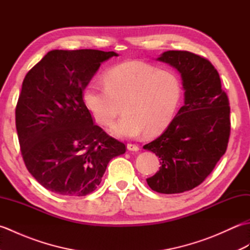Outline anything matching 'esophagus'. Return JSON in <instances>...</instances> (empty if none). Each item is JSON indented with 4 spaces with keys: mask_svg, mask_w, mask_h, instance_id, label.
I'll list each match as a JSON object with an SVG mask.
<instances>
[{
    "mask_svg": "<svg viewBox=\"0 0 250 250\" xmlns=\"http://www.w3.org/2000/svg\"><path fill=\"white\" fill-rule=\"evenodd\" d=\"M126 148H128V149L131 151H139L140 150V147L135 144H128L126 145Z\"/></svg>",
    "mask_w": 250,
    "mask_h": 250,
    "instance_id": "obj_1",
    "label": "esophagus"
}]
</instances>
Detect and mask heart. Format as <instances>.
Instances as JSON below:
<instances>
[{"label": "heart", "mask_w": 250, "mask_h": 250, "mask_svg": "<svg viewBox=\"0 0 250 250\" xmlns=\"http://www.w3.org/2000/svg\"><path fill=\"white\" fill-rule=\"evenodd\" d=\"M104 84L91 83L83 94V103L101 125H113L120 137H136L145 131L157 135L171 124L183 97L179 77L143 61L121 62L105 73Z\"/></svg>", "instance_id": "b5f03b06"}]
</instances>
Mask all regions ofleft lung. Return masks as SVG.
Listing matches in <instances>:
<instances>
[{
	"instance_id": "1",
	"label": "left lung",
	"mask_w": 250,
	"mask_h": 250,
	"mask_svg": "<svg viewBox=\"0 0 250 250\" xmlns=\"http://www.w3.org/2000/svg\"><path fill=\"white\" fill-rule=\"evenodd\" d=\"M179 72L185 104L167 129L144 146L161 167L147 184L159 193L189 191L204 182L225 155L230 137V106L211 63L189 51L168 50L158 58Z\"/></svg>"
}]
</instances>
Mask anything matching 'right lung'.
<instances>
[{"label":"right lung","mask_w":250,"mask_h":250,"mask_svg":"<svg viewBox=\"0 0 250 250\" xmlns=\"http://www.w3.org/2000/svg\"><path fill=\"white\" fill-rule=\"evenodd\" d=\"M118 55L95 49L51 50L26 74L16 106L21 155L28 171L61 195L93 192L108 162L125 145L93 124L83 90L101 63Z\"/></svg>","instance_id":"1"}]
</instances>
